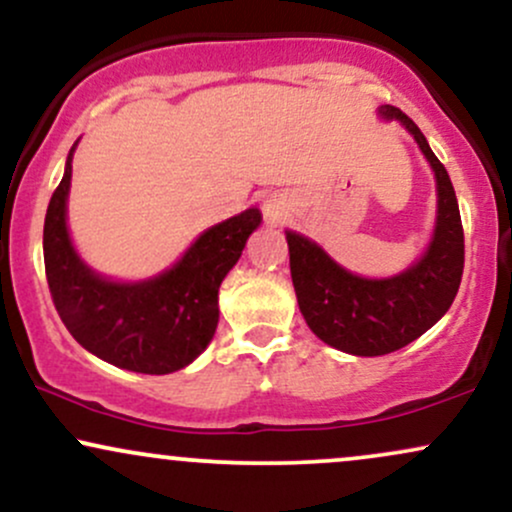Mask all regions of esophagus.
I'll use <instances>...</instances> for the list:
<instances>
[{"label":"esophagus","mask_w":512,"mask_h":512,"mask_svg":"<svg viewBox=\"0 0 512 512\" xmlns=\"http://www.w3.org/2000/svg\"><path fill=\"white\" fill-rule=\"evenodd\" d=\"M263 210H266L270 220H280L282 215H285V203H282L280 198H270V201L263 203Z\"/></svg>","instance_id":"34e87169"}]
</instances>
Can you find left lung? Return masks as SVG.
<instances>
[{
    "mask_svg": "<svg viewBox=\"0 0 512 512\" xmlns=\"http://www.w3.org/2000/svg\"><path fill=\"white\" fill-rule=\"evenodd\" d=\"M378 114L410 131L436 174V230L424 256L400 275L369 280L342 268L311 239L287 232L292 285L306 326L326 345L357 357H381L424 335L450 309L465 268V234L446 167L405 112L381 105Z\"/></svg>",
    "mask_w": 512,
    "mask_h": 512,
    "instance_id": "obj_1",
    "label": "left lung"
}]
</instances>
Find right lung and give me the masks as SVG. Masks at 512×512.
<instances>
[{
  "instance_id": "right-lung-1",
  "label": "right lung",
  "mask_w": 512,
  "mask_h": 512,
  "mask_svg": "<svg viewBox=\"0 0 512 512\" xmlns=\"http://www.w3.org/2000/svg\"><path fill=\"white\" fill-rule=\"evenodd\" d=\"M50 198L42 230L45 275L54 309L81 347L119 369L172 374L208 347L218 328V290L242 256L261 210L249 208L210 227L165 273L143 282H114L90 270L71 244L66 196L71 158Z\"/></svg>"
}]
</instances>
